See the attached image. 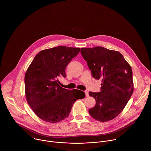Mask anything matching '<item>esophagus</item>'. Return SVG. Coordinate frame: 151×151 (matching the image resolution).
I'll return each mask as SVG.
<instances>
[{
	"label": "esophagus",
	"instance_id": "34e87169",
	"mask_svg": "<svg viewBox=\"0 0 151 151\" xmlns=\"http://www.w3.org/2000/svg\"><path fill=\"white\" fill-rule=\"evenodd\" d=\"M85 96H87V97H88V96H89V94H88V91H85Z\"/></svg>",
	"mask_w": 151,
	"mask_h": 151
}]
</instances>
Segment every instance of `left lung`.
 <instances>
[{
  "label": "left lung",
  "mask_w": 151,
  "mask_h": 151,
  "mask_svg": "<svg viewBox=\"0 0 151 151\" xmlns=\"http://www.w3.org/2000/svg\"><path fill=\"white\" fill-rule=\"evenodd\" d=\"M81 53L93 77L102 81L100 92L89 93L96 102L88 112L97 121H111L123 111L133 93L132 68L116 51L97 47L82 48Z\"/></svg>",
  "instance_id": "1"
}]
</instances>
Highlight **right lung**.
Here are the masks:
<instances>
[{"label": "right lung", "instance_id": "right-lung-1", "mask_svg": "<svg viewBox=\"0 0 151 151\" xmlns=\"http://www.w3.org/2000/svg\"><path fill=\"white\" fill-rule=\"evenodd\" d=\"M80 51V48L58 46L40 51L29 66L24 77L25 94L30 107L41 119L56 123L69 115L84 92L69 90L58 85V78L66 77L65 69Z\"/></svg>", "mask_w": 151, "mask_h": 151}]
</instances>
